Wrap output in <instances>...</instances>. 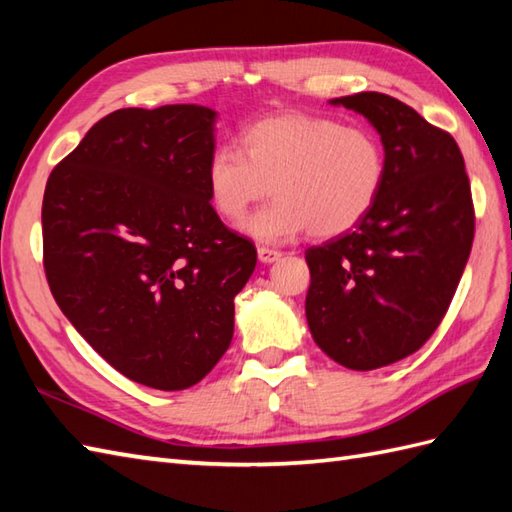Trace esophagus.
<instances>
[{"label":"esophagus","mask_w":512,"mask_h":512,"mask_svg":"<svg viewBox=\"0 0 512 512\" xmlns=\"http://www.w3.org/2000/svg\"><path fill=\"white\" fill-rule=\"evenodd\" d=\"M257 257H259V262H262V264H273V262H277V259H281V253H279V250H275V248L259 246L257 248Z\"/></svg>","instance_id":"1"}]
</instances>
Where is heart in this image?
I'll return each mask as SVG.
<instances>
[{
	"label": "heart",
	"instance_id": "1",
	"mask_svg": "<svg viewBox=\"0 0 512 512\" xmlns=\"http://www.w3.org/2000/svg\"><path fill=\"white\" fill-rule=\"evenodd\" d=\"M220 145L204 169L206 195L226 222H239L268 193L275 200L242 224L257 242L281 244L310 231L336 237L361 224L385 184V149L374 132L336 118L281 114Z\"/></svg>",
	"mask_w": 512,
	"mask_h": 512
}]
</instances>
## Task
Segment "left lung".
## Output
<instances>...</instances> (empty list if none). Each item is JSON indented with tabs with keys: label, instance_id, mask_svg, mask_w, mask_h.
Listing matches in <instances>:
<instances>
[{
	"label": "left lung",
	"instance_id": "obj_1",
	"mask_svg": "<svg viewBox=\"0 0 512 512\" xmlns=\"http://www.w3.org/2000/svg\"><path fill=\"white\" fill-rule=\"evenodd\" d=\"M330 103L374 125L385 184L361 224L306 250V317L332 361L369 372L420 350L436 332L469 262L475 211L449 132L380 92Z\"/></svg>",
	"mask_w": 512,
	"mask_h": 512
}]
</instances>
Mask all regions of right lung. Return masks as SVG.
I'll list each match as a JSON object with an SVG mask.
<instances>
[{
	"instance_id": "1",
	"label": "right lung",
	"mask_w": 512,
	"mask_h": 512,
	"mask_svg": "<svg viewBox=\"0 0 512 512\" xmlns=\"http://www.w3.org/2000/svg\"><path fill=\"white\" fill-rule=\"evenodd\" d=\"M215 116L202 105L107 114L43 193L54 301L114 369L162 391L200 383L220 361L257 264L255 244L206 195Z\"/></svg>"
}]
</instances>
